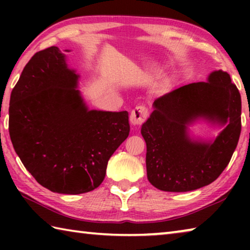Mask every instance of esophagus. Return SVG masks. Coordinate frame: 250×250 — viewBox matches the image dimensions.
I'll return each mask as SVG.
<instances>
[{"instance_id": "1", "label": "esophagus", "mask_w": 250, "mask_h": 250, "mask_svg": "<svg viewBox=\"0 0 250 250\" xmlns=\"http://www.w3.org/2000/svg\"><path fill=\"white\" fill-rule=\"evenodd\" d=\"M140 112V111H139ZM141 116H139V113L137 111H133L132 113H131V117H130V124L132 125H137L141 122Z\"/></svg>"}]
</instances>
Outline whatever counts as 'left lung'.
<instances>
[{
  "label": "left lung",
  "mask_w": 250,
  "mask_h": 250,
  "mask_svg": "<svg viewBox=\"0 0 250 250\" xmlns=\"http://www.w3.org/2000/svg\"><path fill=\"white\" fill-rule=\"evenodd\" d=\"M78 79L66 55L52 46L29 59L11 94L15 152L42 186L62 194L98 188L110 156L130 132L126 111L88 109Z\"/></svg>",
  "instance_id": "obj_1"
}]
</instances>
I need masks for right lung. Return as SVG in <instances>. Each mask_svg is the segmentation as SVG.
Listing matches in <instances>:
<instances>
[{"instance_id": "1", "label": "right lung", "mask_w": 250, "mask_h": 250, "mask_svg": "<svg viewBox=\"0 0 250 250\" xmlns=\"http://www.w3.org/2000/svg\"><path fill=\"white\" fill-rule=\"evenodd\" d=\"M161 100L141 129L147 180L167 192L210 184L229 163L242 130V98L230 76L213 71L206 83L186 84ZM200 119L226 129L213 142H194L187 126Z\"/></svg>"}]
</instances>
